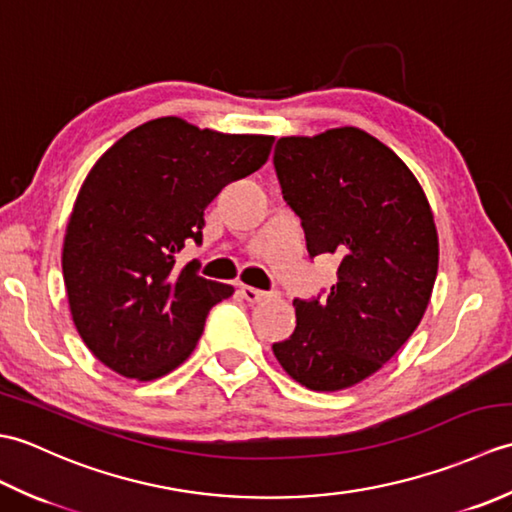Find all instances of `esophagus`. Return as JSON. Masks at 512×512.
<instances>
[{
  "label": "esophagus",
  "mask_w": 512,
  "mask_h": 512,
  "mask_svg": "<svg viewBox=\"0 0 512 512\" xmlns=\"http://www.w3.org/2000/svg\"><path fill=\"white\" fill-rule=\"evenodd\" d=\"M239 292H242V297L246 301H250V303H257V301H262V299L268 297V292L259 290V288H253V286H242V288H239Z\"/></svg>",
  "instance_id": "esophagus-1"
}]
</instances>
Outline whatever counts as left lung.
I'll list each match as a JSON object with an SVG mask.
<instances>
[{
	"instance_id": "8db88e82",
	"label": "left lung",
	"mask_w": 512,
	"mask_h": 512,
	"mask_svg": "<svg viewBox=\"0 0 512 512\" xmlns=\"http://www.w3.org/2000/svg\"><path fill=\"white\" fill-rule=\"evenodd\" d=\"M275 169L310 257L341 264L328 297L295 299L297 328L273 352L303 387L347 389L407 343L429 306L438 275L431 206L405 162L358 127L279 138Z\"/></svg>"
}]
</instances>
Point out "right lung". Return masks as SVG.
Masks as SVG:
<instances>
[{
	"label": "right lung",
	"instance_id": "add662e5",
	"mask_svg": "<svg viewBox=\"0 0 512 512\" xmlns=\"http://www.w3.org/2000/svg\"><path fill=\"white\" fill-rule=\"evenodd\" d=\"M273 136L222 134L178 116L125 134L90 169L63 239L72 321L103 365L136 380L169 374L198 345L206 314L235 292L176 268L202 242L204 209L264 165Z\"/></svg>",
	"mask_w": 512,
	"mask_h": 512
}]
</instances>
